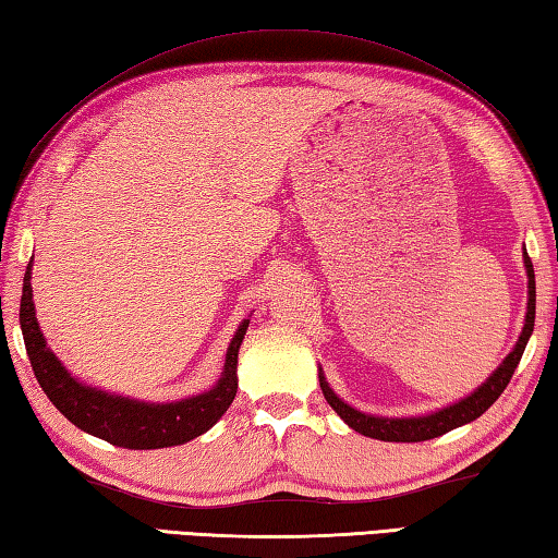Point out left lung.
<instances>
[{
  "label": "left lung",
  "instance_id": "left-lung-1",
  "mask_svg": "<svg viewBox=\"0 0 558 558\" xmlns=\"http://www.w3.org/2000/svg\"><path fill=\"white\" fill-rule=\"evenodd\" d=\"M524 267H527V279H530L527 281L530 299H527V315H524V328L520 332V340H518V344H514V350L506 356V360H502L498 369L486 378V384H481L474 393L461 398V401L454 405L435 410V413H429V415L378 417V415L360 413V410L347 405L342 398H338V393H335L328 386V381H325V376L320 372L318 378H320L325 401L330 403L335 413H338L344 423L354 429V433L372 437V439H384V442H425V439H435L439 435L449 433V429L461 427V425L471 423V420L481 417L493 403L498 401V396L506 391V386L510 384L514 369H518L524 347H527V340L534 330L537 289H534V267H532V259L527 257V252H524Z\"/></svg>",
  "mask_w": 558,
  "mask_h": 558
}]
</instances>
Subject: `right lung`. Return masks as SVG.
Here are the masks:
<instances>
[{"label":"right lung","mask_w":558,"mask_h":558,"mask_svg":"<svg viewBox=\"0 0 558 558\" xmlns=\"http://www.w3.org/2000/svg\"><path fill=\"white\" fill-rule=\"evenodd\" d=\"M31 262L24 275L19 308L26 354L44 393L72 425L123 449H162L184 445L189 439L204 435L233 403L238 393V350L250 320L240 323L233 340H230L223 374H220L211 391L182 398V401L174 403H145L135 401V398L111 396L72 378L65 366L58 362V356L48 350L36 320L34 291H31Z\"/></svg>","instance_id":"add662e5"}]
</instances>
